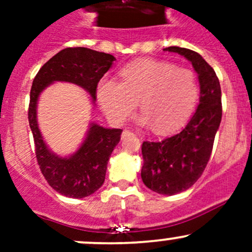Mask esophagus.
I'll list each match as a JSON object with an SVG mask.
<instances>
[{"label":"esophagus","instance_id":"1","mask_svg":"<svg viewBox=\"0 0 252 252\" xmlns=\"http://www.w3.org/2000/svg\"><path fill=\"white\" fill-rule=\"evenodd\" d=\"M129 134H133V133H131V130H126H126L123 131V135H122V136H123V138H124V136L129 135Z\"/></svg>","mask_w":252,"mask_h":252}]
</instances>
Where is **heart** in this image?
Instances as JSON below:
<instances>
[{
  "instance_id": "heart-1",
  "label": "heart",
  "mask_w": 252,
  "mask_h": 252,
  "mask_svg": "<svg viewBox=\"0 0 252 252\" xmlns=\"http://www.w3.org/2000/svg\"><path fill=\"white\" fill-rule=\"evenodd\" d=\"M121 83L102 79L97 85L100 105L113 123L121 124L140 105L139 123L152 124L156 133L179 129L196 108L200 86L188 68L163 61L141 60L121 72Z\"/></svg>"
}]
</instances>
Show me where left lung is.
<instances>
[{
	"instance_id": "1",
	"label": "left lung",
	"mask_w": 252,
	"mask_h": 252,
	"mask_svg": "<svg viewBox=\"0 0 252 252\" xmlns=\"http://www.w3.org/2000/svg\"><path fill=\"white\" fill-rule=\"evenodd\" d=\"M190 61L199 75L200 103L184 129L159 141H144L141 178L152 191L174 195L185 191L204 173L222 119V93L213 68L195 51L171 46Z\"/></svg>"
}]
</instances>
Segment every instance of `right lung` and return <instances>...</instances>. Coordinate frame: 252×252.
Returning a JSON list of instances; mask_svg holds the SVG:
<instances>
[{
    "label": "right lung",
    "mask_w": 252,
    "mask_h": 252,
    "mask_svg": "<svg viewBox=\"0 0 252 252\" xmlns=\"http://www.w3.org/2000/svg\"><path fill=\"white\" fill-rule=\"evenodd\" d=\"M114 60L110 53L91 48L67 47L50 58L32 81L28 118L34 136L35 155L48 184L64 196L81 199L100 189L105 182L108 159L123 130L93 123L78 151L70 157H60L47 149L40 134L36 121L37 98L53 81H68L85 89L95 102L98 81Z\"/></svg>",
    "instance_id": "1"
}]
</instances>
